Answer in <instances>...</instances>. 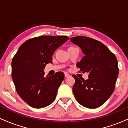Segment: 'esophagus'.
Listing matches in <instances>:
<instances>
[{
  "mask_svg": "<svg viewBox=\"0 0 128 128\" xmlns=\"http://www.w3.org/2000/svg\"><path fill=\"white\" fill-rule=\"evenodd\" d=\"M64 75H65V77H66V78L68 77V76H70V75H69V74H68V73H64Z\"/></svg>",
  "mask_w": 128,
  "mask_h": 128,
  "instance_id": "esophagus-1",
  "label": "esophagus"
}]
</instances>
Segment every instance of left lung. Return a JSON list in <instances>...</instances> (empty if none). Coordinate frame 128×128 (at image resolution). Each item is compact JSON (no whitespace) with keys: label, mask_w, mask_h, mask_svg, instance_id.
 Listing matches in <instances>:
<instances>
[{"label":"left lung","mask_w":128,"mask_h":128,"mask_svg":"<svg viewBox=\"0 0 128 128\" xmlns=\"http://www.w3.org/2000/svg\"><path fill=\"white\" fill-rule=\"evenodd\" d=\"M78 45L85 56L77 63L78 68L83 73H88V79L73 77L74 98L78 103L88 108H96L109 99L115 89L118 74V61L116 56L104 44L85 36L70 38Z\"/></svg>","instance_id":"1"}]
</instances>
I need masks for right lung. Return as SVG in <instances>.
<instances>
[{
    "mask_svg": "<svg viewBox=\"0 0 128 128\" xmlns=\"http://www.w3.org/2000/svg\"><path fill=\"white\" fill-rule=\"evenodd\" d=\"M69 39L67 36H40L28 40L13 57L12 77L17 92L29 106L46 107L55 100L64 73L44 77V68L52 62L55 50Z\"/></svg>",
    "mask_w": 128,
    "mask_h": 128,
    "instance_id": "1",
    "label": "right lung"
}]
</instances>
